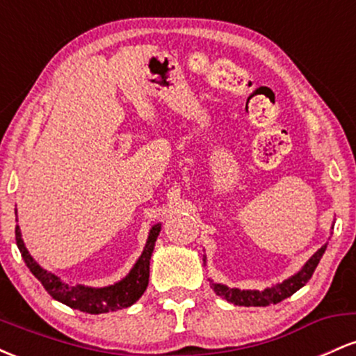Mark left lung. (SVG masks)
Segmentation results:
<instances>
[{
	"instance_id": "8db88e82",
	"label": "left lung",
	"mask_w": 356,
	"mask_h": 356,
	"mask_svg": "<svg viewBox=\"0 0 356 356\" xmlns=\"http://www.w3.org/2000/svg\"><path fill=\"white\" fill-rule=\"evenodd\" d=\"M326 251V244L318 249L314 254L306 261V264L300 271L296 273L295 276L288 277L284 280L283 283L271 286V288L263 289V291H257V289H239V288H227L226 284H219V283H212L211 286L214 289V293L224 300H227L232 305L238 306H269V305H276L280 301L286 300L291 295H295L300 288L308 283L309 277L313 276L314 269H316L318 263H320L321 256L325 254ZM206 261V259H204Z\"/></svg>"
}]
</instances>
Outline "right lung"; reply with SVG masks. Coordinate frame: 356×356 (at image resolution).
Returning a JSON list of instances; mask_svg holds the SVG:
<instances>
[{"label":"right lung","instance_id":"1","mask_svg":"<svg viewBox=\"0 0 356 356\" xmlns=\"http://www.w3.org/2000/svg\"><path fill=\"white\" fill-rule=\"evenodd\" d=\"M159 232H161V224H155L149 232V238H147L145 248L142 251L140 257H138L137 263L134 264V268L130 269V273L124 280H120L115 284L105 286V288H90V286L83 284L72 286L68 283H63L58 276L43 269L31 257L26 246H24L19 226H16L15 229L16 244H18V249L22 252L24 263L30 268V271L33 273L36 280L43 284L48 295L53 300L70 306L73 309H80V312L90 314H100L117 312V309L122 308H129V306H132L138 298L144 295L147 284H149L150 256H152Z\"/></svg>","mask_w":356,"mask_h":356}]
</instances>
